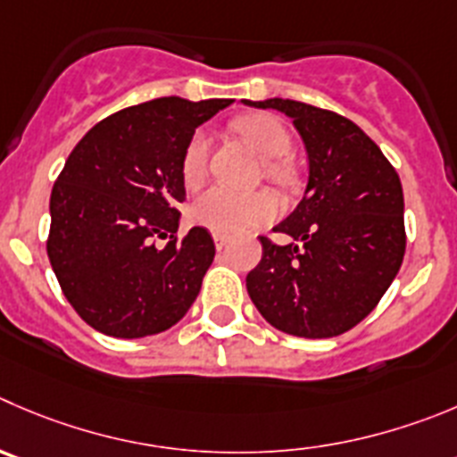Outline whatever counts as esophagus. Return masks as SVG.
I'll return each instance as SVG.
<instances>
[{
  "mask_svg": "<svg viewBox=\"0 0 457 457\" xmlns=\"http://www.w3.org/2000/svg\"><path fill=\"white\" fill-rule=\"evenodd\" d=\"M212 242H215V249L221 251L228 245V236H221V233H212Z\"/></svg>",
  "mask_w": 457,
  "mask_h": 457,
  "instance_id": "1",
  "label": "esophagus"
}]
</instances>
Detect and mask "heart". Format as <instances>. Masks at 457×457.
I'll use <instances>...</instances> for the list:
<instances>
[{
  "mask_svg": "<svg viewBox=\"0 0 457 457\" xmlns=\"http://www.w3.org/2000/svg\"><path fill=\"white\" fill-rule=\"evenodd\" d=\"M237 132L260 152L264 159V175L278 184H287L291 179V170L282 161V156L291 150V134L282 120L269 114L245 116L237 120ZM208 161V137L206 132H195L181 156V179L188 188L197 186L206 175ZM278 215V202L269 193L253 190L224 188L211 186L202 190L190 204V220L195 224L211 228L215 233H245L251 228L267 224Z\"/></svg>",
  "mask_w": 457,
  "mask_h": 457,
  "instance_id": "1",
  "label": "heart"
}]
</instances>
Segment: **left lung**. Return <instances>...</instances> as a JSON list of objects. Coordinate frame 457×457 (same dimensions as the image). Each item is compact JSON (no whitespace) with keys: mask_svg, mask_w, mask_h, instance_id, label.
I'll list each match as a JSON object with an SVG mask.
<instances>
[{"mask_svg":"<svg viewBox=\"0 0 457 457\" xmlns=\"http://www.w3.org/2000/svg\"><path fill=\"white\" fill-rule=\"evenodd\" d=\"M294 120L310 161L301 204L260 237L262 260L246 291L267 323L303 338H329L361 323L402 267L406 251L402 181L359 125L298 101H245Z\"/></svg>","mask_w":457,"mask_h":457,"instance_id":"8db88e82","label":"left lung"}]
</instances>
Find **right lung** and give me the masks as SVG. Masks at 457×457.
I'll return each mask as SVG.
<instances>
[{
  "mask_svg": "<svg viewBox=\"0 0 457 457\" xmlns=\"http://www.w3.org/2000/svg\"><path fill=\"white\" fill-rule=\"evenodd\" d=\"M231 98L179 96L125 107L94 125L51 190V267L87 325L141 338L179 323L215 258L206 228L177 240L186 199L181 156L190 137ZM171 240L154 245L156 237Z\"/></svg>",
  "mask_w": 457,
  "mask_h": 457,
  "instance_id": "1",
  "label": "right lung"
}]
</instances>
